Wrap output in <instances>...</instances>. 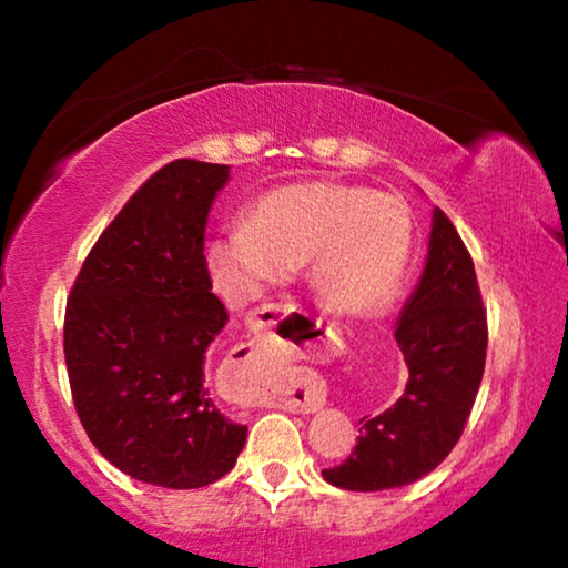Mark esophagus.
Instances as JSON below:
<instances>
[{
    "label": "esophagus",
    "instance_id": "1",
    "mask_svg": "<svg viewBox=\"0 0 568 568\" xmlns=\"http://www.w3.org/2000/svg\"><path fill=\"white\" fill-rule=\"evenodd\" d=\"M263 317L266 321H261V333L253 341H247V356L266 362L268 367V375L258 385V390H255L253 403L263 408L294 410V414H313V410L323 408L325 387L321 379L286 375L282 338L276 336L278 313H268Z\"/></svg>",
    "mask_w": 568,
    "mask_h": 568
}]
</instances>
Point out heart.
<instances>
[{
    "label": "heart",
    "mask_w": 568,
    "mask_h": 568,
    "mask_svg": "<svg viewBox=\"0 0 568 568\" xmlns=\"http://www.w3.org/2000/svg\"><path fill=\"white\" fill-rule=\"evenodd\" d=\"M414 222L387 193L336 181L286 183L253 201L245 224L206 245V271L232 302H251L305 263L310 290L338 313H379L400 290Z\"/></svg>",
    "instance_id": "1"
}]
</instances>
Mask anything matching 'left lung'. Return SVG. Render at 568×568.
I'll use <instances>...</instances> for the list:
<instances>
[{"label": "left lung", "mask_w": 568, "mask_h": 568, "mask_svg": "<svg viewBox=\"0 0 568 568\" xmlns=\"http://www.w3.org/2000/svg\"><path fill=\"white\" fill-rule=\"evenodd\" d=\"M408 367L406 393L385 414L362 418L354 453L323 470L346 491H385L432 473L460 439L486 364V310L476 268L455 224L432 212L429 253L395 323Z\"/></svg>", "instance_id": "8db88e82"}]
</instances>
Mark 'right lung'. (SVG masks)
<instances>
[{
	"label": "right lung",
	"instance_id": "add662e5",
	"mask_svg": "<svg viewBox=\"0 0 568 568\" xmlns=\"http://www.w3.org/2000/svg\"><path fill=\"white\" fill-rule=\"evenodd\" d=\"M230 165L158 170L92 247L67 302L64 356L77 416L126 476L201 488L235 468L247 426L206 387V352L230 315L204 258V232Z\"/></svg>",
	"mask_w": 568,
	"mask_h": 568
}]
</instances>
